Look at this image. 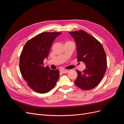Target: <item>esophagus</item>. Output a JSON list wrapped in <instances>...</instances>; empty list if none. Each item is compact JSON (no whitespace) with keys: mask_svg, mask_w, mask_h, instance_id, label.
<instances>
[{"mask_svg":"<svg viewBox=\"0 0 124 124\" xmlns=\"http://www.w3.org/2000/svg\"><path fill=\"white\" fill-rule=\"evenodd\" d=\"M61 72L62 73H67L69 72V70H65V69H62L61 70Z\"/></svg>","mask_w":124,"mask_h":124,"instance_id":"esophagus-1","label":"esophagus"}]
</instances>
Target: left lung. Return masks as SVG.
<instances>
[{"label":"left lung","mask_w":124,"mask_h":124,"mask_svg":"<svg viewBox=\"0 0 124 124\" xmlns=\"http://www.w3.org/2000/svg\"><path fill=\"white\" fill-rule=\"evenodd\" d=\"M76 44L78 62H83L86 68L77 70L74 83L83 90L92 89L98 85L106 73L107 56L103 47L93 36L84 31L69 32Z\"/></svg>","instance_id":"8db88e82"}]
</instances>
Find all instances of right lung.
Wrapping results in <instances>:
<instances>
[{
	"label": "right lung",
	"mask_w": 124,
	"mask_h": 124,
	"mask_svg": "<svg viewBox=\"0 0 124 124\" xmlns=\"http://www.w3.org/2000/svg\"><path fill=\"white\" fill-rule=\"evenodd\" d=\"M61 32H44L28 40L24 46L20 58V69L22 77L29 87L40 93L50 92L59 77L58 70L44 67L52 44Z\"/></svg>",
	"instance_id": "obj_1"
}]
</instances>
